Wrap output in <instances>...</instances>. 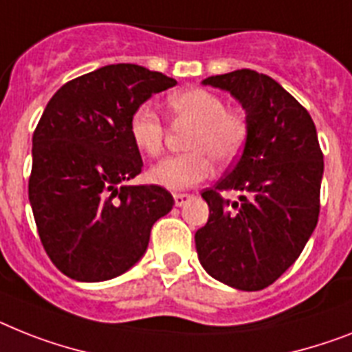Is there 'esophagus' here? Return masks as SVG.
Returning <instances> with one entry per match:
<instances>
[{
  "label": "esophagus",
  "mask_w": 352,
  "mask_h": 352,
  "mask_svg": "<svg viewBox=\"0 0 352 352\" xmlns=\"http://www.w3.org/2000/svg\"><path fill=\"white\" fill-rule=\"evenodd\" d=\"M190 194H183V192H178V194H174V203H176V207H183L185 203L190 201Z\"/></svg>",
  "instance_id": "obj_1"
}]
</instances>
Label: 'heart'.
I'll list each match as a JSON object with an SVG mask.
<instances>
[{"instance_id":"obj_1","label":"heart","mask_w":352,"mask_h":352,"mask_svg":"<svg viewBox=\"0 0 352 352\" xmlns=\"http://www.w3.org/2000/svg\"><path fill=\"white\" fill-rule=\"evenodd\" d=\"M167 107L176 120L192 124L185 155L169 156L149 169L151 183L169 190H183L208 178L212 160L228 164L245 147L248 124L237 111L226 109L219 95L203 88L173 93ZM129 136L135 147L156 156L164 147L165 126L151 106H138L131 115Z\"/></svg>"}]
</instances>
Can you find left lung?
Segmentation results:
<instances>
[{
    "label": "left lung",
    "instance_id": "left-lung-1",
    "mask_svg": "<svg viewBox=\"0 0 352 352\" xmlns=\"http://www.w3.org/2000/svg\"><path fill=\"white\" fill-rule=\"evenodd\" d=\"M203 84L239 100L248 136L237 164L201 192L210 214L194 237L197 257L219 283L259 292L298 259L315 230L324 155L306 107L268 75L235 69ZM225 190H239L240 201L225 200Z\"/></svg>",
    "mask_w": 352,
    "mask_h": 352
}]
</instances>
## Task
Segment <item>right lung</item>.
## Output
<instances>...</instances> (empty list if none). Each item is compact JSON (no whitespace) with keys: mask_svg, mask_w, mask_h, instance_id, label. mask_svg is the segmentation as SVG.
I'll return each mask as SVG.
<instances>
[{"mask_svg":"<svg viewBox=\"0 0 352 352\" xmlns=\"http://www.w3.org/2000/svg\"><path fill=\"white\" fill-rule=\"evenodd\" d=\"M174 84L144 66L109 65L66 82L46 104L32 138L28 199L41 243L66 277L100 283L126 274L173 208L164 187L126 182L144 167L131 115Z\"/></svg>","mask_w":352,"mask_h":352,"instance_id":"obj_1","label":"right lung"}]
</instances>
